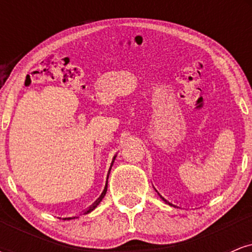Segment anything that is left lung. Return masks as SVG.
<instances>
[{
  "label": "left lung",
  "instance_id": "left-lung-1",
  "mask_svg": "<svg viewBox=\"0 0 252 252\" xmlns=\"http://www.w3.org/2000/svg\"><path fill=\"white\" fill-rule=\"evenodd\" d=\"M156 192H158V190H156ZM158 195H160V194H158ZM160 196H161V195H160ZM161 198H162V200H163L164 202H166V204H168V205H170V206H174V207H176V206H175V205L170 204V202H169V201H167V200H166V199H164V198H163V196H161Z\"/></svg>",
  "mask_w": 252,
  "mask_h": 252
}]
</instances>
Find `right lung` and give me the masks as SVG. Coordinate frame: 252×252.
Listing matches in <instances>:
<instances>
[{"mask_svg": "<svg viewBox=\"0 0 252 252\" xmlns=\"http://www.w3.org/2000/svg\"><path fill=\"white\" fill-rule=\"evenodd\" d=\"M116 156L117 155H115L114 156V158H112V162H111V166H110V168H109V172H108V178H106V184H105V187H104V189H103V192H102V194H100V196L99 198L97 199L96 201L94 202V204L91 205V206L89 207L88 210H85V211H83V213L84 215H88V213H90V212H92V211H94V209H96V207L98 206V205H99V202L103 200V198H104V195L106 194V190H108V179H109V174H110V170H111V167H112V164H114V161H115V158H116ZM74 218H78V216H73V217H66V218H63V220H70V219H74Z\"/></svg>", "mask_w": 252, "mask_h": 252, "instance_id": "obj_1", "label": "right lung"}]
</instances>
